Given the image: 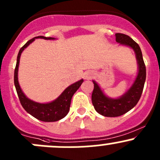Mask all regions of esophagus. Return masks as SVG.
Segmentation results:
<instances>
[{
    "instance_id": "obj_1",
    "label": "esophagus",
    "mask_w": 160,
    "mask_h": 160,
    "mask_svg": "<svg viewBox=\"0 0 160 160\" xmlns=\"http://www.w3.org/2000/svg\"><path fill=\"white\" fill-rule=\"evenodd\" d=\"M93 73L92 72H90V71H88V72H86L84 73V77L85 79H87V80H90V79H91L92 77H93Z\"/></svg>"
}]
</instances>
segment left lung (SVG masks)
Segmentation results:
<instances>
[{"mask_svg": "<svg viewBox=\"0 0 160 160\" xmlns=\"http://www.w3.org/2000/svg\"><path fill=\"white\" fill-rule=\"evenodd\" d=\"M116 42L120 44L130 46L136 54L138 64V73L135 83L125 94L118 99H111L103 93L95 81L91 100L95 110L105 117H118L133 108L141 98L146 77V69L142 58L141 49L128 35L122 33H116Z\"/></svg>", "mask_w": 160, "mask_h": 160, "instance_id": "1", "label": "left lung"}]
</instances>
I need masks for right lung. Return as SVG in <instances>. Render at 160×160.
<instances>
[{"label":"right lung","mask_w":160,"mask_h":160,"mask_svg":"<svg viewBox=\"0 0 160 160\" xmlns=\"http://www.w3.org/2000/svg\"><path fill=\"white\" fill-rule=\"evenodd\" d=\"M44 38V39H54V38L52 37H46V36H37L35 38H32L29 41L27 42L20 50H19L18 55L17 57V63H16L15 69H14V86H15L16 91H17L19 101H20L21 104L23 107L28 114L33 116L35 118L38 119L40 121L46 122H56L60 119L63 118L70 111V103L72 97L75 93V92L79 89L80 85L83 82V80H80V81L76 82L73 84L70 85L67 88L62 94L56 100L51 103L48 104H40V103L34 102L31 101L28 98H26L24 93L21 89L19 86L18 80V70L19 61H20L21 53L22 52L24 49L35 40V38Z\"/></svg>","instance_id":"right-lung-1"}]
</instances>
